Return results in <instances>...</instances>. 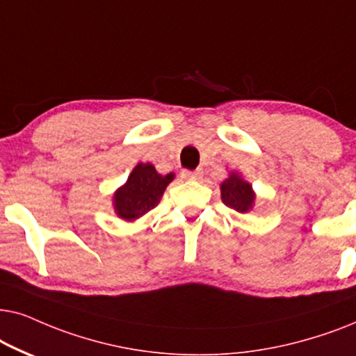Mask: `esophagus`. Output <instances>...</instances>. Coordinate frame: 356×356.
Segmentation results:
<instances>
[{
	"mask_svg": "<svg viewBox=\"0 0 356 356\" xmlns=\"http://www.w3.org/2000/svg\"><path fill=\"white\" fill-rule=\"evenodd\" d=\"M182 177L186 181H198L202 177L200 170H182Z\"/></svg>",
	"mask_w": 356,
	"mask_h": 356,
	"instance_id": "1",
	"label": "esophagus"
}]
</instances>
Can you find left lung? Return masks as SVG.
<instances>
[{
  "mask_svg": "<svg viewBox=\"0 0 356 356\" xmlns=\"http://www.w3.org/2000/svg\"><path fill=\"white\" fill-rule=\"evenodd\" d=\"M221 200L226 207L233 208L239 213H248L255 205V192L243 175L231 170L229 175L221 182Z\"/></svg>",
  "mask_w": 356,
  "mask_h": 356,
  "instance_id": "1",
  "label": "left lung"
}]
</instances>
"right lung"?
<instances>
[{"instance_id": "obj_1", "label": "right lung", "mask_w": 356, "mask_h": 356, "mask_svg": "<svg viewBox=\"0 0 356 356\" xmlns=\"http://www.w3.org/2000/svg\"><path fill=\"white\" fill-rule=\"evenodd\" d=\"M172 181V172L163 175L151 163H138L127 182L113 192V211L123 221H136L158 205L165 187Z\"/></svg>"}]
</instances>
